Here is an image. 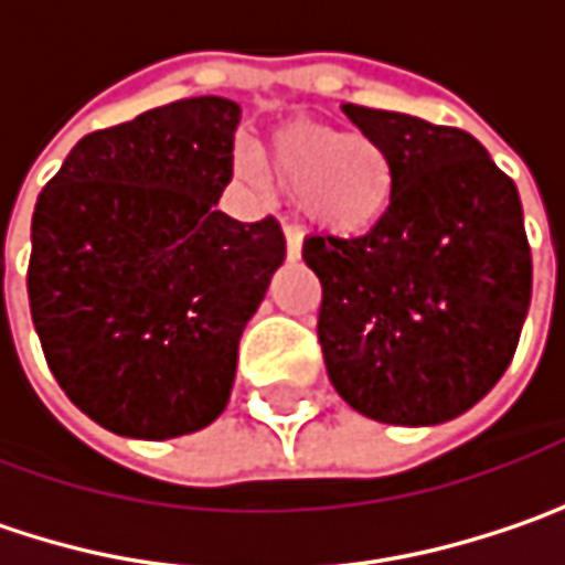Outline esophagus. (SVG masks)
I'll list each match as a JSON object with an SVG mask.
<instances>
[{"label": "esophagus", "mask_w": 565, "mask_h": 565, "mask_svg": "<svg viewBox=\"0 0 565 565\" xmlns=\"http://www.w3.org/2000/svg\"><path fill=\"white\" fill-rule=\"evenodd\" d=\"M284 243H287V258H300L303 252V233L290 223H284Z\"/></svg>", "instance_id": "1"}]
</instances>
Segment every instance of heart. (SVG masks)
Masks as SVG:
<instances>
[{
  "instance_id": "obj_1",
  "label": "heart",
  "mask_w": 565,
  "mask_h": 565,
  "mask_svg": "<svg viewBox=\"0 0 565 565\" xmlns=\"http://www.w3.org/2000/svg\"><path fill=\"white\" fill-rule=\"evenodd\" d=\"M265 172L300 198L313 223L339 236L374 230L396 194L393 162L374 137L319 120L281 124L268 137Z\"/></svg>"
}]
</instances>
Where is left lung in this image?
Wrapping results in <instances>:
<instances>
[{
	"instance_id": "1",
	"label": "left lung",
	"mask_w": 565,
	"mask_h": 565,
	"mask_svg": "<svg viewBox=\"0 0 565 565\" xmlns=\"http://www.w3.org/2000/svg\"><path fill=\"white\" fill-rule=\"evenodd\" d=\"M381 143L396 194L364 236H310L316 335L329 381L367 418L438 425L512 364L531 303V246L514 182L460 127L345 105Z\"/></svg>"
}]
</instances>
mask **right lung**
Listing matches in <instances>:
<instances>
[{"label": "right lung", "instance_id": "right-lung-1", "mask_svg": "<svg viewBox=\"0 0 565 565\" xmlns=\"http://www.w3.org/2000/svg\"><path fill=\"white\" fill-rule=\"evenodd\" d=\"M236 124L220 95L152 108L85 134L38 198L31 319L63 393L115 435L166 441L223 413L284 262L275 216L216 211Z\"/></svg>", "mask_w": 565, "mask_h": 565}]
</instances>
